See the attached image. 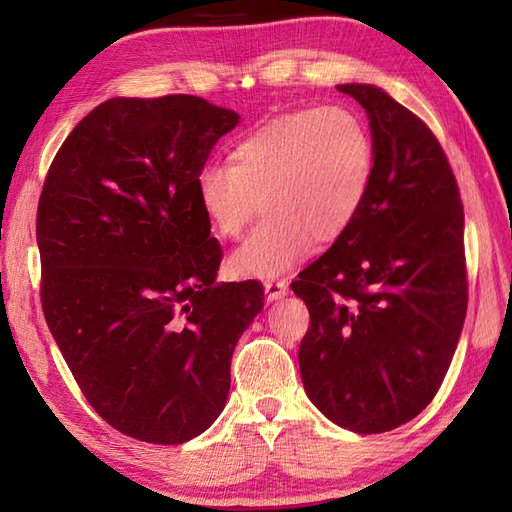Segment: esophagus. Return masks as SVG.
Masks as SVG:
<instances>
[{
	"instance_id": "34e87169",
	"label": "esophagus",
	"mask_w": 512,
	"mask_h": 512,
	"mask_svg": "<svg viewBox=\"0 0 512 512\" xmlns=\"http://www.w3.org/2000/svg\"><path fill=\"white\" fill-rule=\"evenodd\" d=\"M264 290H266V301L273 303L288 295V284L286 281H268V284H264Z\"/></svg>"
}]
</instances>
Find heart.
I'll return each mask as SVG.
<instances>
[{"label":"heart","instance_id":"b5f03b06","mask_svg":"<svg viewBox=\"0 0 512 512\" xmlns=\"http://www.w3.org/2000/svg\"><path fill=\"white\" fill-rule=\"evenodd\" d=\"M376 147L354 110L325 105L279 114L235 143L231 162L209 160L195 176L198 204L220 237H237L264 202L266 215L228 257L239 277L290 273L341 237L365 206Z\"/></svg>","mask_w":512,"mask_h":512}]
</instances>
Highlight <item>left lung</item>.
Segmentation results:
<instances>
[{"label":"left lung","mask_w":512,"mask_h":512,"mask_svg":"<svg viewBox=\"0 0 512 512\" xmlns=\"http://www.w3.org/2000/svg\"><path fill=\"white\" fill-rule=\"evenodd\" d=\"M336 90L365 110L376 167L354 224L292 284L310 310L299 369L325 418L383 433L429 405L458 347L469 301L464 209L416 114L376 85Z\"/></svg>","instance_id":"8db88e82"}]
</instances>
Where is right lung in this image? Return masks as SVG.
Segmentation results:
<instances>
[{
	"mask_svg": "<svg viewBox=\"0 0 512 512\" xmlns=\"http://www.w3.org/2000/svg\"><path fill=\"white\" fill-rule=\"evenodd\" d=\"M239 114L200 96H116L65 138L37 211L41 303L83 396L129 438L182 444L220 416L255 279L217 284L195 176Z\"/></svg>",
	"mask_w": 512,
	"mask_h": 512,
	"instance_id": "right-lung-1",
	"label": "right lung"
}]
</instances>
